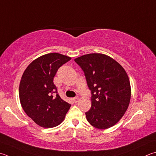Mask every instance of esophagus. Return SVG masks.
I'll return each mask as SVG.
<instances>
[{
    "label": "esophagus",
    "instance_id": "obj_1",
    "mask_svg": "<svg viewBox=\"0 0 156 156\" xmlns=\"http://www.w3.org/2000/svg\"><path fill=\"white\" fill-rule=\"evenodd\" d=\"M73 101H74L75 103L78 102V101H79V97H76V98H74L73 99Z\"/></svg>",
    "mask_w": 156,
    "mask_h": 156
}]
</instances>
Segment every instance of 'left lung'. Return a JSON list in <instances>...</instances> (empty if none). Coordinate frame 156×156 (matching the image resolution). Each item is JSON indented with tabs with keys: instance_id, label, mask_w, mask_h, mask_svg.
<instances>
[{
	"instance_id": "8db88e82",
	"label": "left lung",
	"mask_w": 156,
	"mask_h": 156,
	"mask_svg": "<svg viewBox=\"0 0 156 156\" xmlns=\"http://www.w3.org/2000/svg\"><path fill=\"white\" fill-rule=\"evenodd\" d=\"M91 93L87 121L98 129L115 125L126 112L131 98L129 78L122 66L102 54H88L75 59Z\"/></svg>"
}]
</instances>
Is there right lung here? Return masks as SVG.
I'll use <instances>...</instances> for the list:
<instances>
[{
  "label": "right lung",
  "mask_w": 156,
  "mask_h": 156,
  "mask_svg": "<svg viewBox=\"0 0 156 156\" xmlns=\"http://www.w3.org/2000/svg\"><path fill=\"white\" fill-rule=\"evenodd\" d=\"M70 59L58 53L47 54L33 61L22 76L19 87L22 107L39 126H57L69 109L71 104L61 98L53 79L59 67Z\"/></svg>",
  "instance_id": "obj_1"
}]
</instances>
